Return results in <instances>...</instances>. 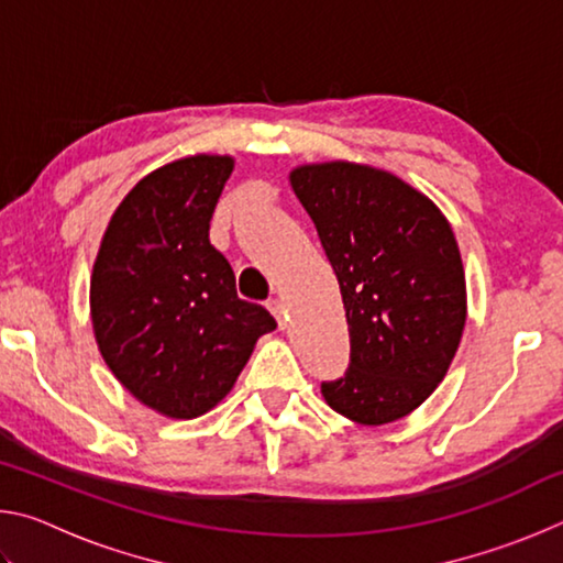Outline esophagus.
I'll use <instances>...</instances> for the list:
<instances>
[{
    "label": "esophagus",
    "mask_w": 563,
    "mask_h": 563,
    "mask_svg": "<svg viewBox=\"0 0 563 563\" xmlns=\"http://www.w3.org/2000/svg\"><path fill=\"white\" fill-rule=\"evenodd\" d=\"M268 310L275 316V320H278V325L285 328V308L280 300H268Z\"/></svg>",
    "instance_id": "1"
}]
</instances>
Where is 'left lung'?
<instances>
[{
	"label": "left lung",
	"instance_id": "obj_1",
	"mask_svg": "<svg viewBox=\"0 0 563 563\" xmlns=\"http://www.w3.org/2000/svg\"><path fill=\"white\" fill-rule=\"evenodd\" d=\"M290 186L338 275L350 330L347 373L322 383V397L355 424L397 422L442 383L464 332L452 225L422 190L355 161L295 166Z\"/></svg>",
	"mask_w": 563,
	"mask_h": 563
}]
</instances>
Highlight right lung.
Segmentation results:
<instances>
[{
    "label": "right lung",
    "instance_id": "right-lung-1",
    "mask_svg": "<svg viewBox=\"0 0 563 563\" xmlns=\"http://www.w3.org/2000/svg\"><path fill=\"white\" fill-rule=\"evenodd\" d=\"M233 156L194 154L151 170L113 211L93 261V338L121 387L154 412L194 419L231 393L278 322L235 292L208 241Z\"/></svg>",
    "mask_w": 563,
    "mask_h": 563
}]
</instances>
